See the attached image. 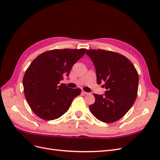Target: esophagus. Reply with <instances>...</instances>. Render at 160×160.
<instances>
[{"label": "esophagus", "mask_w": 160, "mask_h": 160, "mask_svg": "<svg viewBox=\"0 0 160 160\" xmlns=\"http://www.w3.org/2000/svg\"><path fill=\"white\" fill-rule=\"evenodd\" d=\"M81 94H83V95H86V94H88V92H85V91H82L81 92Z\"/></svg>", "instance_id": "esophagus-1"}]
</instances>
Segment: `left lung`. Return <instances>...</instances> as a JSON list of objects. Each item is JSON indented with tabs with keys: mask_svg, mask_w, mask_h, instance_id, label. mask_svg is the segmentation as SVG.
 <instances>
[{
	"mask_svg": "<svg viewBox=\"0 0 160 160\" xmlns=\"http://www.w3.org/2000/svg\"><path fill=\"white\" fill-rule=\"evenodd\" d=\"M94 63L97 83L104 82L105 94H94V103L89 106L93 116L105 123L123 117L135 102L138 74L131 61L122 54L101 49L87 50Z\"/></svg>",
	"mask_w": 160,
	"mask_h": 160,
	"instance_id": "8db88e82",
	"label": "left lung"
}]
</instances>
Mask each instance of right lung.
Here are the masks:
<instances>
[{
    "instance_id": "1",
    "label": "right lung",
    "mask_w": 160,
    "mask_h": 160,
    "mask_svg": "<svg viewBox=\"0 0 160 160\" xmlns=\"http://www.w3.org/2000/svg\"><path fill=\"white\" fill-rule=\"evenodd\" d=\"M85 52V48L51 50L31 63L23 76V91L31 109L38 117L48 121L59 118L80 94V88H70L60 81L69 75Z\"/></svg>"
}]
</instances>
